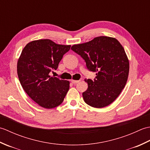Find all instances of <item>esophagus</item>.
I'll return each instance as SVG.
<instances>
[{"label": "esophagus", "instance_id": "obj_1", "mask_svg": "<svg viewBox=\"0 0 150 150\" xmlns=\"http://www.w3.org/2000/svg\"><path fill=\"white\" fill-rule=\"evenodd\" d=\"M81 80H73V79H71V82H72L73 84H75V83H77V82H80Z\"/></svg>", "mask_w": 150, "mask_h": 150}]
</instances>
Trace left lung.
I'll use <instances>...</instances> for the list:
<instances>
[{
	"label": "left lung",
	"instance_id": "left-lung-1",
	"mask_svg": "<svg viewBox=\"0 0 150 150\" xmlns=\"http://www.w3.org/2000/svg\"><path fill=\"white\" fill-rule=\"evenodd\" d=\"M83 59L89 70L96 72L94 81L85 79L88 88L84 100L96 108L106 107L119 97L128 80L129 63L124 47L115 38L95 37L71 48Z\"/></svg>",
	"mask_w": 150,
	"mask_h": 150
}]
</instances>
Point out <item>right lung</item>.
<instances>
[{
	"label": "right lung",
	"mask_w": 150,
	"mask_h": 150,
	"mask_svg": "<svg viewBox=\"0 0 150 150\" xmlns=\"http://www.w3.org/2000/svg\"><path fill=\"white\" fill-rule=\"evenodd\" d=\"M71 45L57 44L50 39L33 40L22 50L17 61L21 84L40 106L52 109L61 104L69 88V81L51 77Z\"/></svg>",
	"instance_id": "right-lung-1"
}]
</instances>
